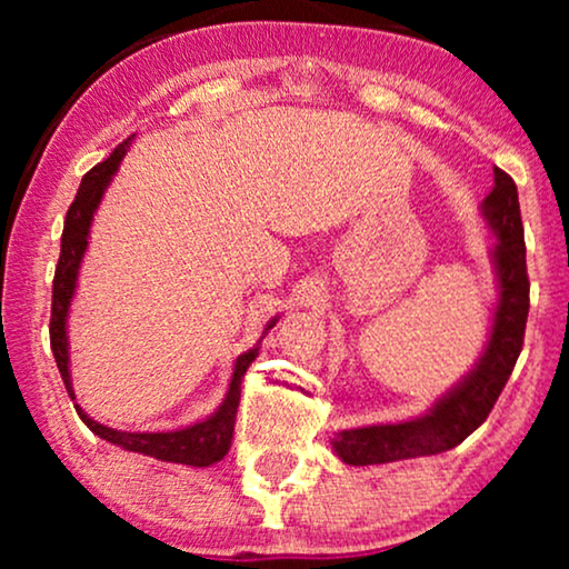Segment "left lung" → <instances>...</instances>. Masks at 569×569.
<instances>
[{
    "mask_svg": "<svg viewBox=\"0 0 569 569\" xmlns=\"http://www.w3.org/2000/svg\"><path fill=\"white\" fill-rule=\"evenodd\" d=\"M481 217L497 243L489 251L497 279V302L487 345L473 368L448 388L425 415L403 422L339 430L331 448L349 466L391 463L403 458L438 456L463 442L492 411L523 347L528 318L526 240L516 181L495 168V186L481 201Z\"/></svg>",
    "mask_w": 569,
    "mask_h": 569,
    "instance_id": "left-lung-1",
    "label": "left lung"
}]
</instances>
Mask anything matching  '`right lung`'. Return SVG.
I'll list each match as a JSON object with an SVG mask.
<instances>
[{
    "mask_svg": "<svg viewBox=\"0 0 569 569\" xmlns=\"http://www.w3.org/2000/svg\"><path fill=\"white\" fill-rule=\"evenodd\" d=\"M131 139L134 137H129L127 142H121L111 152V158L98 162V166L82 178L72 207H69V212H67L64 232H61V256L57 263V277H53V300H51V349H53V357H57V368L61 372V380H64L67 393L72 401H74V388H72V372H69V337H67L69 310H72L77 279H80V267H82L84 251H88V243H90L92 220H96L100 201H103V193L108 191V186H111L116 170H119L121 160H123V154L129 152ZM277 321H279V316L271 318V321L267 323V329H263V333H261V339L267 337L269 329H274ZM261 339L256 341L248 352L238 355L236 365H232L228 393H224L220 407H217L212 415L199 419V422H193V425L178 427V430L123 432V430H113V427L100 425L98 419H92L88 411L80 407V403H74V409H77V415H80L82 422L88 425L100 440L113 442V446L129 450V453H142V456L158 458V461L183 463V466H193V469H204V466L222 461L224 453L230 450L232 430H236V411L240 403V380H243L248 365L259 357Z\"/></svg>",
    "mask_w": 569,
    "mask_h": 569,
    "instance_id": "1",
    "label": "right lung"
}]
</instances>
